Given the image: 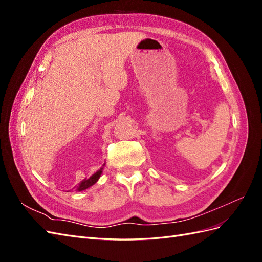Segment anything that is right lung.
Here are the masks:
<instances>
[{
    "mask_svg": "<svg viewBox=\"0 0 262 262\" xmlns=\"http://www.w3.org/2000/svg\"><path fill=\"white\" fill-rule=\"evenodd\" d=\"M104 166H105V164L102 165V167H101L99 170H97L96 172L93 173V175H92L90 178L83 179V180L80 182V184H78V186H77V188H76V191H83V190L89 189L90 187H92L93 185L96 184V182H97L98 179H99V177L101 176V172H102V169H104Z\"/></svg>",
    "mask_w": 262,
    "mask_h": 262,
    "instance_id": "right-lung-1",
    "label": "right lung"
}]
</instances>
